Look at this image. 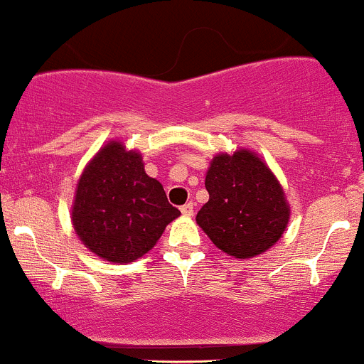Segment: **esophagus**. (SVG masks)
Returning <instances> with one entry per match:
<instances>
[{"label":"esophagus","mask_w":364,"mask_h":364,"mask_svg":"<svg viewBox=\"0 0 364 364\" xmlns=\"http://www.w3.org/2000/svg\"><path fill=\"white\" fill-rule=\"evenodd\" d=\"M181 212L183 215H193V212H194V205L193 203H186V205H182L181 207Z\"/></svg>","instance_id":"34e87169"}]
</instances>
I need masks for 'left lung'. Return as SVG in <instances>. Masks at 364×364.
Masks as SVG:
<instances>
[{"label": "left lung", "instance_id": "obj_1", "mask_svg": "<svg viewBox=\"0 0 364 364\" xmlns=\"http://www.w3.org/2000/svg\"><path fill=\"white\" fill-rule=\"evenodd\" d=\"M208 201L196 214L200 228L230 257L253 258L282 239L290 219L283 187L255 152L218 154L205 177Z\"/></svg>", "mask_w": 364, "mask_h": 364}]
</instances>
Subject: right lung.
<instances>
[{"instance_id":"obj_1","label":"right lung","mask_w":364,"mask_h":364,"mask_svg":"<svg viewBox=\"0 0 364 364\" xmlns=\"http://www.w3.org/2000/svg\"><path fill=\"white\" fill-rule=\"evenodd\" d=\"M181 215L159 181L145 173L141 154L109 141L79 177L72 225L102 260L129 264L149 253L164 228Z\"/></svg>"}]
</instances>
